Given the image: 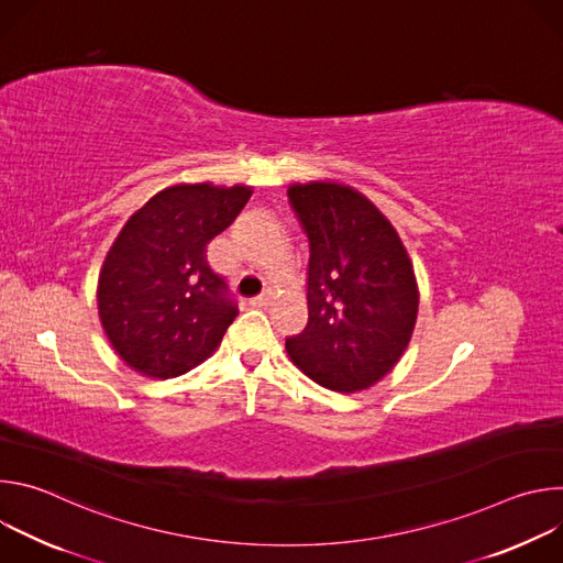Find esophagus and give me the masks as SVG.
Instances as JSON below:
<instances>
[{
  "label": "esophagus",
  "instance_id": "34e87169",
  "mask_svg": "<svg viewBox=\"0 0 563 563\" xmlns=\"http://www.w3.org/2000/svg\"><path fill=\"white\" fill-rule=\"evenodd\" d=\"M269 300H272V294L267 291V294H261V296L252 298L250 305H252V307H265V305H269Z\"/></svg>",
  "mask_w": 563,
  "mask_h": 563
}]
</instances>
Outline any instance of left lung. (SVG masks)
<instances>
[{
  "label": "left lung",
  "mask_w": 563,
  "mask_h": 563,
  "mask_svg": "<svg viewBox=\"0 0 563 563\" xmlns=\"http://www.w3.org/2000/svg\"><path fill=\"white\" fill-rule=\"evenodd\" d=\"M287 196L309 238V318L287 339V354L328 389H367L412 339L419 313L412 261L391 222L354 187L296 183Z\"/></svg>",
  "instance_id": "1"
}]
</instances>
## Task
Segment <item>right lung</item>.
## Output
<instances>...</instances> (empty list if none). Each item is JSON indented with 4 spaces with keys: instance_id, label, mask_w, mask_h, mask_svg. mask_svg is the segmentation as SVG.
Segmentation results:
<instances>
[{
    "instance_id": "obj_1",
    "label": "right lung",
    "mask_w": 563,
    "mask_h": 563,
    "mask_svg": "<svg viewBox=\"0 0 563 563\" xmlns=\"http://www.w3.org/2000/svg\"><path fill=\"white\" fill-rule=\"evenodd\" d=\"M254 189L211 183L157 191L118 233L98 278V313L115 354L148 378L207 361L238 313L207 245Z\"/></svg>"
}]
</instances>
